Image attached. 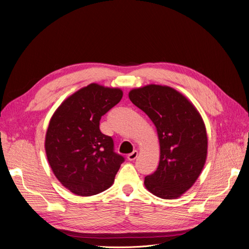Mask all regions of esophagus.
Instances as JSON below:
<instances>
[{"mask_svg":"<svg viewBox=\"0 0 249 249\" xmlns=\"http://www.w3.org/2000/svg\"><path fill=\"white\" fill-rule=\"evenodd\" d=\"M137 157H138V152H137V150H134L133 153L127 155V159H129L130 161H134Z\"/></svg>","mask_w":249,"mask_h":249,"instance_id":"obj_1","label":"esophagus"}]
</instances>
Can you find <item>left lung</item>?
<instances>
[{
    "label": "left lung",
    "mask_w": 249,
    "mask_h": 249,
    "mask_svg": "<svg viewBox=\"0 0 249 249\" xmlns=\"http://www.w3.org/2000/svg\"><path fill=\"white\" fill-rule=\"evenodd\" d=\"M129 97L152 120L160 143L159 166L145 177L144 186L160 198H178L196 182L207 160L202 117L185 95L169 86L135 88Z\"/></svg>",
    "instance_id": "8db88e82"
}]
</instances>
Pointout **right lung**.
<instances>
[{
	"mask_svg": "<svg viewBox=\"0 0 249 249\" xmlns=\"http://www.w3.org/2000/svg\"><path fill=\"white\" fill-rule=\"evenodd\" d=\"M120 88L92 83L65 99L51 117L44 148L55 177L67 190L91 196L112 186L124 158L100 130L101 117L123 97Z\"/></svg>",
	"mask_w": 249,
	"mask_h": 249,
	"instance_id": "add662e5",
	"label": "right lung"
}]
</instances>
